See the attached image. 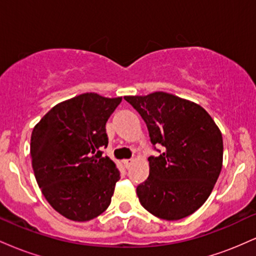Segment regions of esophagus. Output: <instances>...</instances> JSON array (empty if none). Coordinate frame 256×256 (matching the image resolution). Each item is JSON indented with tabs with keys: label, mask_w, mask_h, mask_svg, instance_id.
Listing matches in <instances>:
<instances>
[{
	"label": "esophagus",
	"mask_w": 256,
	"mask_h": 256,
	"mask_svg": "<svg viewBox=\"0 0 256 256\" xmlns=\"http://www.w3.org/2000/svg\"><path fill=\"white\" fill-rule=\"evenodd\" d=\"M122 162H124L126 168H130L132 164H134V160H132V158H126V160L122 161Z\"/></svg>",
	"instance_id": "obj_1"
}]
</instances>
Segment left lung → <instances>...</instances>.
Wrapping results in <instances>:
<instances>
[{
    "label": "left lung",
    "instance_id": "1",
    "mask_svg": "<svg viewBox=\"0 0 256 256\" xmlns=\"http://www.w3.org/2000/svg\"><path fill=\"white\" fill-rule=\"evenodd\" d=\"M146 122L152 144L149 177L137 186L140 204L152 216L179 220L210 198L222 167V136L212 116L195 102L156 91L125 96Z\"/></svg>",
    "mask_w": 256,
    "mask_h": 256
}]
</instances>
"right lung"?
<instances>
[{
	"label": "right lung",
	"mask_w": 256,
	"mask_h": 256,
	"mask_svg": "<svg viewBox=\"0 0 256 256\" xmlns=\"http://www.w3.org/2000/svg\"><path fill=\"white\" fill-rule=\"evenodd\" d=\"M120 102L122 98L82 94L54 106L34 128V177L49 204L64 218L88 222L110 204L120 173L100 148L108 146L106 122Z\"/></svg>",
	"instance_id": "add662e5"
}]
</instances>
